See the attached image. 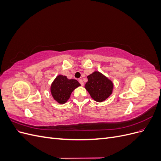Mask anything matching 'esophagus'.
I'll list each match as a JSON object with an SVG mask.
<instances>
[{
	"mask_svg": "<svg viewBox=\"0 0 161 161\" xmlns=\"http://www.w3.org/2000/svg\"><path fill=\"white\" fill-rule=\"evenodd\" d=\"M79 82H80V84L81 85V86H83L84 85V82H83V80H82V79H79Z\"/></svg>",
	"mask_w": 161,
	"mask_h": 161,
	"instance_id": "1",
	"label": "esophagus"
}]
</instances>
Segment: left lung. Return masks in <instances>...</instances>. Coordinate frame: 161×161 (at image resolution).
<instances>
[{"instance_id":"obj_1","label":"left lung","mask_w":161,"mask_h":161,"mask_svg":"<svg viewBox=\"0 0 161 161\" xmlns=\"http://www.w3.org/2000/svg\"><path fill=\"white\" fill-rule=\"evenodd\" d=\"M87 79L85 89L95 101L103 102L111 95L114 89L113 82L101 72L95 71L87 76Z\"/></svg>"}]
</instances>
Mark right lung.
<instances>
[{"instance_id": "obj_1", "label": "right lung", "mask_w": 161, "mask_h": 161, "mask_svg": "<svg viewBox=\"0 0 161 161\" xmlns=\"http://www.w3.org/2000/svg\"><path fill=\"white\" fill-rule=\"evenodd\" d=\"M80 84L75 79H69L66 76L58 75L51 85L53 98L58 103L64 104L69 99L72 92Z\"/></svg>"}]
</instances>
